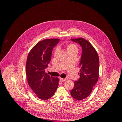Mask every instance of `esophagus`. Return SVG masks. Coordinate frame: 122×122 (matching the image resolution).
Masks as SVG:
<instances>
[{"mask_svg": "<svg viewBox=\"0 0 122 122\" xmlns=\"http://www.w3.org/2000/svg\"><path fill=\"white\" fill-rule=\"evenodd\" d=\"M66 79H63V78H60V81H62V82H63V81H66Z\"/></svg>", "mask_w": 122, "mask_h": 122, "instance_id": "1", "label": "esophagus"}]
</instances>
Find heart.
Here are the masks:
<instances>
[{"mask_svg":"<svg viewBox=\"0 0 122 122\" xmlns=\"http://www.w3.org/2000/svg\"><path fill=\"white\" fill-rule=\"evenodd\" d=\"M66 50L67 53L70 51H78V48L76 45L74 44H69L66 46ZM59 51L58 48H56L55 49L54 51V54L56 55Z\"/></svg>","mask_w":122,"mask_h":122,"instance_id":"b5f03b06","label":"heart"}]
</instances>
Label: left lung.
Instances as JSON below:
<instances>
[{
    "mask_svg": "<svg viewBox=\"0 0 122 122\" xmlns=\"http://www.w3.org/2000/svg\"><path fill=\"white\" fill-rule=\"evenodd\" d=\"M71 40L79 44L82 48L80 63V78L74 82V87L71 91L75 99L81 100L88 97L97 82L99 77V57L96 50L85 39L81 38Z\"/></svg>",
    "mask_w": 122,
    "mask_h": 122,
    "instance_id": "1",
    "label": "left lung"
}]
</instances>
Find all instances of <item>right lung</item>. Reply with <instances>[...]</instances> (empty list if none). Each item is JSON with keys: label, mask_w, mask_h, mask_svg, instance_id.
I'll return each instance as SVG.
<instances>
[{"label": "right lung", "mask_w": 122, "mask_h": 122, "mask_svg": "<svg viewBox=\"0 0 122 122\" xmlns=\"http://www.w3.org/2000/svg\"><path fill=\"white\" fill-rule=\"evenodd\" d=\"M59 39H46L35 45L29 51L26 63L25 71L28 85L37 97L47 100L54 95L59 82L57 77L45 73L51 56L52 51Z\"/></svg>", "instance_id": "1"}]
</instances>
